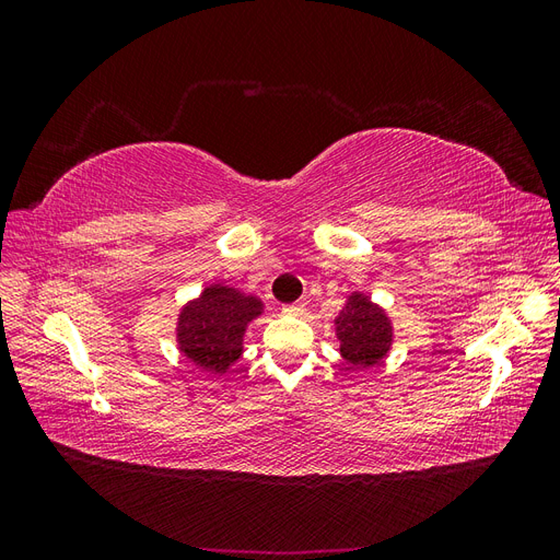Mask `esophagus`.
<instances>
[{
    "instance_id": "obj_1",
    "label": "esophagus",
    "mask_w": 560,
    "mask_h": 560,
    "mask_svg": "<svg viewBox=\"0 0 560 560\" xmlns=\"http://www.w3.org/2000/svg\"><path fill=\"white\" fill-rule=\"evenodd\" d=\"M303 306H299V303H290V306H282V313L284 315H303Z\"/></svg>"
}]
</instances>
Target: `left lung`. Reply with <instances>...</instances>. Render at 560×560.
Here are the masks:
<instances>
[{"instance_id": "left-lung-1", "label": "left lung", "mask_w": 560, "mask_h": 560, "mask_svg": "<svg viewBox=\"0 0 560 560\" xmlns=\"http://www.w3.org/2000/svg\"><path fill=\"white\" fill-rule=\"evenodd\" d=\"M336 334L341 338V354L358 369L376 364L393 341L385 313L362 294L348 299L346 311L336 319Z\"/></svg>"}]
</instances>
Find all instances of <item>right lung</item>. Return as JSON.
Wrapping results in <instances>:
<instances>
[{
	"label": "right lung",
	"mask_w": 560,
	"mask_h": 560,
	"mask_svg": "<svg viewBox=\"0 0 560 560\" xmlns=\"http://www.w3.org/2000/svg\"><path fill=\"white\" fill-rule=\"evenodd\" d=\"M261 303L231 287L212 284L179 315L182 352L198 369L222 374L243 352V334Z\"/></svg>",
	"instance_id": "add662e5"
}]
</instances>
